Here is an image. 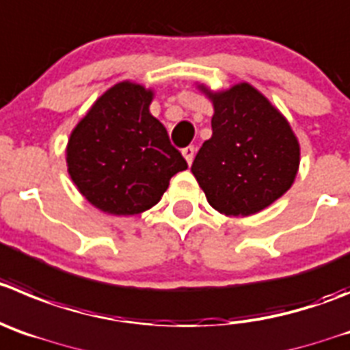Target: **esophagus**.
Segmentation results:
<instances>
[{"instance_id":"1","label":"esophagus","mask_w":350,"mask_h":350,"mask_svg":"<svg viewBox=\"0 0 350 350\" xmlns=\"http://www.w3.org/2000/svg\"><path fill=\"white\" fill-rule=\"evenodd\" d=\"M183 155H185L186 162L188 164H191L193 162V157H195V146H186V148H183Z\"/></svg>"}]
</instances>
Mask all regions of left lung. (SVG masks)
I'll return each instance as SVG.
<instances>
[{
  "label": "left lung",
  "instance_id": "obj_1",
  "mask_svg": "<svg viewBox=\"0 0 350 350\" xmlns=\"http://www.w3.org/2000/svg\"><path fill=\"white\" fill-rule=\"evenodd\" d=\"M211 98L212 138L198 150L191 172L215 211L256 214L292 186L299 142L285 117L250 84Z\"/></svg>",
  "mask_w": 350,
  "mask_h": 350
}]
</instances>
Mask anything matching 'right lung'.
I'll use <instances>...</instances> for the list:
<instances>
[{
  "label": "right lung",
  "mask_w": 350,
  "mask_h": 350,
  "mask_svg": "<svg viewBox=\"0 0 350 350\" xmlns=\"http://www.w3.org/2000/svg\"><path fill=\"white\" fill-rule=\"evenodd\" d=\"M152 91L119 83L96 100L72 131L68 174L103 212L133 215L153 207L169 179L188 169L167 131L150 113Z\"/></svg>",
  "instance_id": "obj_1"
}]
</instances>
